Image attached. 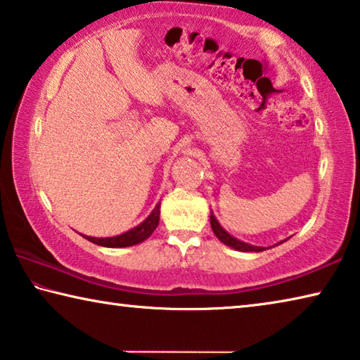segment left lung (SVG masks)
<instances>
[{"instance_id": "1", "label": "left lung", "mask_w": 360, "mask_h": 360, "mask_svg": "<svg viewBox=\"0 0 360 360\" xmlns=\"http://www.w3.org/2000/svg\"><path fill=\"white\" fill-rule=\"evenodd\" d=\"M210 219H211V229H212V231H214V235L224 243V245H227V246L233 248V249H236V251H241V252H260V251H265V248L248 245V243H245V241H240V240L233 238V236H231L229 231H225L221 227V224L217 222V219L214 217V214H212V212H211V217Z\"/></svg>"}]
</instances>
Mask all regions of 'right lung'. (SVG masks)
Masks as SVG:
<instances>
[{
  "instance_id": "1",
  "label": "right lung",
  "mask_w": 360,
  "mask_h": 360,
  "mask_svg": "<svg viewBox=\"0 0 360 360\" xmlns=\"http://www.w3.org/2000/svg\"><path fill=\"white\" fill-rule=\"evenodd\" d=\"M158 219H160V203H157V206L152 210V212L144 222L136 225L135 229L125 231V233L117 235V236H111V238H94V236L84 235V238L95 243V245L105 246V248L133 246V245H138V243L144 241L146 238H149V236L152 235V231L157 229Z\"/></svg>"
}]
</instances>
